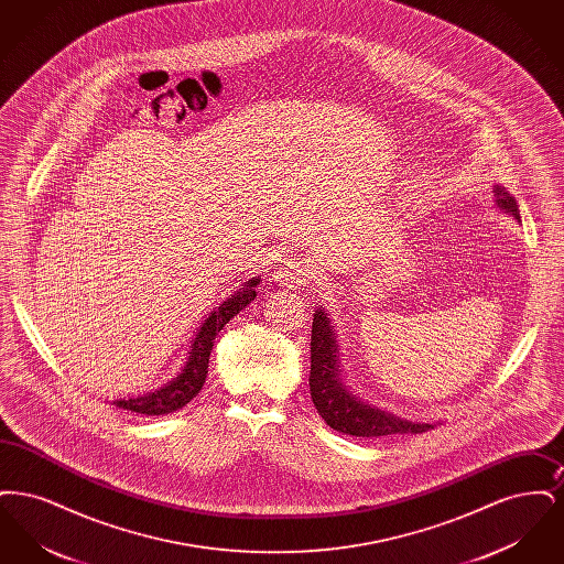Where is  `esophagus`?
I'll return each mask as SVG.
<instances>
[{
  "label": "esophagus",
  "mask_w": 564,
  "mask_h": 564,
  "mask_svg": "<svg viewBox=\"0 0 564 564\" xmlns=\"http://www.w3.org/2000/svg\"><path fill=\"white\" fill-rule=\"evenodd\" d=\"M274 279L288 288H300L304 283V272L295 262H285L274 270Z\"/></svg>",
  "instance_id": "obj_1"
}]
</instances>
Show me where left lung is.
Returning a JSON list of instances; mask_svg holds the SVG:
<instances>
[{
	"label": "left lung",
	"instance_id": "1",
	"mask_svg": "<svg viewBox=\"0 0 564 564\" xmlns=\"http://www.w3.org/2000/svg\"><path fill=\"white\" fill-rule=\"evenodd\" d=\"M495 205L520 221L518 203L503 186H495ZM311 398L332 430L349 433L355 437H380L393 433H423L433 427L431 423H412L395 416L375 403L361 402L347 389L340 370L338 336L329 313L317 306L313 313L311 334Z\"/></svg>",
	"mask_w": 564,
	"mask_h": 564
}]
</instances>
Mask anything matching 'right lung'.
<instances>
[{
	"instance_id": "1",
	"label": "right lung",
	"mask_w": 564,
	"mask_h": 564,
	"mask_svg": "<svg viewBox=\"0 0 564 564\" xmlns=\"http://www.w3.org/2000/svg\"><path fill=\"white\" fill-rule=\"evenodd\" d=\"M260 285V276H251L239 285L228 295L219 306L205 317V322L198 325L192 343H189L188 357L182 366V370L166 380L159 389L141 393V395H127L120 400H113V405L145 414V416H161V414H171L186 403L192 402L198 391L205 384V378L209 372V357L214 349L215 336L221 332V327L230 319H235L242 308L258 295L256 288Z\"/></svg>"
}]
</instances>
